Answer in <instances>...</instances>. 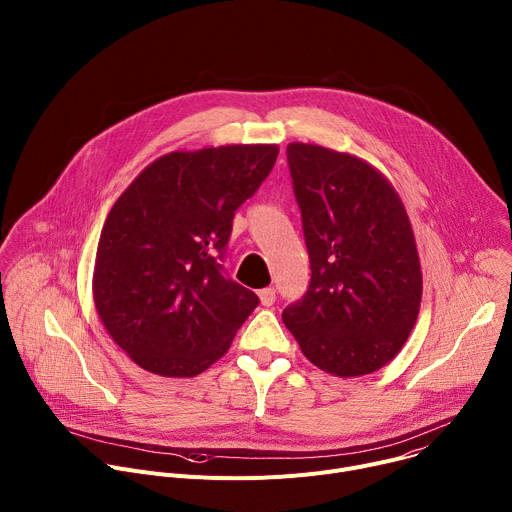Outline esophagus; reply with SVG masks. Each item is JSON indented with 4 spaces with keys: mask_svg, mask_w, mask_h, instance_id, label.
<instances>
[{
    "mask_svg": "<svg viewBox=\"0 0 512 512\" xmlns=\"http://www.w3.org/2000/svg\"><path fill=\"white\" fill-rule=\"evenodd\" d=\"M259 300L263 306H273L275 304V289L271 287H265L259 291Z\"/></svg>",
    "mask_w": 512,
    "mask_h": 512,
    "instance_id": "esophagus-1",
    "label": "esophagus"
}]
</instances>
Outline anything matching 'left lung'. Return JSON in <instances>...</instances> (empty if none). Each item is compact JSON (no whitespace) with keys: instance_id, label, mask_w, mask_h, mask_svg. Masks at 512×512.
Here are the masks:
<instances>
[{"instance_id":"left-lung-1","label":"left lung","mask_w":512,"mask_h":512,"mask_svg":"<svg viewBox=\"0 0 512 512\" xmlns=\"http://www.w3.org/2000/svg\"><path fill=\"white\" fill-rule=\"evenodd\" d=\"M287 164L312 277L281 318L318 369L375 373L403 348L421 304L407 210L391 182L356 156L296 141Z\"/></svg>"}]
</instances>
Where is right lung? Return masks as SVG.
Masks as SVG:
<instances>
[{
	"instance_id": "add662e5",
	"label": "right lung",
	"mask_w": 512,
	"mask_h": 512,
	"mask_svg": "<svg viewBox=\"0 0 512 512\" xmlns=\"http://www.w3.org/2000/svg\"><path fill=\"white\" fill-rule=\"evenodd\" d=\"M271 143L172 152L117 198L101 231L93 298L111 338L141 369L196 377L257 308L225 275L235 210L269 176Z\"/></svg>"
}]
</instances>
